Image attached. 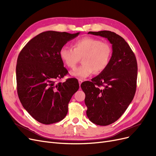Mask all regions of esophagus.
<instances>
[{"instance_id":"1","label":"esophagus","mask_w":156,"mask_h":156,"mask_svg":"<svg viewBox=\"0 0 156 156\" xmlns=\"http://www.w3.org/2000/svg\"><path fill=\"white\" fill-rule=\"evenodd\" d=\"M78 81H79V85H81V84L83 82V81L82 79H78Z\"/></svg>"}]
</instances>
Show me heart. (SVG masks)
Instances as JSON below:
<instances>
[{
  "label": "heart",
  "instance_id": "obj_1",
  "mask_svg": "<svg viewBox=\"0 0 156 156\" xmlns=\"http://www.w3.org/2000/svg\"><path fill=\"white\" fill-rule=\"evenodd\" d=\"M73 48L63 46L60 50V58L69 68H74L83 57L82 64L70 72L72 76L84 79L93 74L95 71L100 73L110 63L112 48L107 42L92 37H84L73 44Z\"/></svg>",
  "mask_w": 156,
  "mask_h": 156
}]
</instances>
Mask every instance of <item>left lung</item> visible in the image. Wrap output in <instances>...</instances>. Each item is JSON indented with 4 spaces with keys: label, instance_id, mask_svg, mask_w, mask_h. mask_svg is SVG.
I'll list each match as a JSON object with an SVG mask.
<instances>
[{
    "label": "left lung",
    "instance_id": "1",
    "mask_svg": "<svg viewBox=\"0 0 156 156\" xmlns=\"http://www.w3.org/2000/svg\"><path fill=\"white\" fill-rule=\"evenodd\" d=\"M88 34L105 37L112 44V53L108 67L92 81H85L81 85L85 94L84 103L89 120L99 126H107L119 119L133 100L137 63L128 44L116 33L102 30Z\"/></svg>",
    "mask_w": 156,
    "mask_h": 156
}]
</instances>
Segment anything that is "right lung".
<instances>
[{
    "instance_id": "right-lung-1",
    "label": "right lung",
    "mask_w": 156,
    "mask_h": 156,
    "mask_svg": "<svg viewBox=\"0 0 156 156\" xmlns=\"http://www.w3.org/2000/svg\"><path fill=\"white\" fill-rule=\"evenodd\" d=\"M56 31L41 32L25 45L16 66L17 90L23 107L44 124L64 119L68 103L79 87L76 79L56 83L68 73L60 58V50L79 36Z\"/></svg>"
}]
</instances>
